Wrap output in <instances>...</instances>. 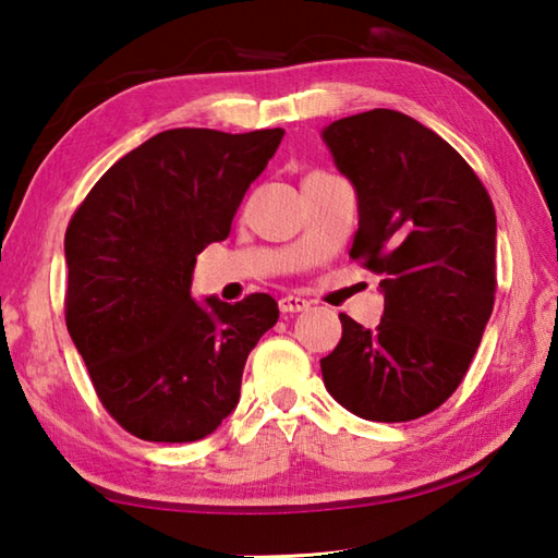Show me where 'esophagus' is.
Returning <instances> with one entry per match:
<instances>
[{"instance_id":"obj_1","label":"esophagus","mask_w":558,"mask_h":558,"mask_svg":"<svg viewBox=\"0 0 558 558\" xmlns=\"http://www.w3.org/2000/svg\"><path fill=\"white\" fill-rule=\"evenodd\" d=\"M280 312L282 314H298V312H306L312 306L310 300L304 298H294V294H288V298H282L280 302Z\"/></svg>"}]
</instances>
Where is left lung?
I'll list each match as a JSON object with an SVG mask.
<instances>
[{"mask_svg":"<svg viewBox=\"0 0 558 558\" xmlns=\"http://www.w3.org/2000/svg\"><path fill=\"white\" fill-rule=\"evenodd\" d=\"M322 138L357 196L350 256L384 278L381 324L340 314L324 384L362 420H417L460 386L492 316L494 204L460 153L402 112L352 114Z\"/></svg>","mask_w":558,"mask_h":558,"instance_id":"1","label":"left lung"}]
</instances>
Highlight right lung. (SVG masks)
Wrapping results in <instances>:
<instances>
[{
	"mask_svg": "<svg viewBox=\"0 0 558 558\" xmlns=\"http://www.w3.org/2000/svg\"><path fill=\"white\" fill-rule=\"evenodd\" d=\"M282 129H170L129 150L71 218L66 328L98 398L156 444L213 434L236 408L242 372L278 302L256 292L196 302V256L228 240L248 184Z\"/></svg>",
	"mask_w": 558,
	"mask_h": 558,
	"instance_id": "obj_1",
	"label": "right lung"
}]
</instances>
